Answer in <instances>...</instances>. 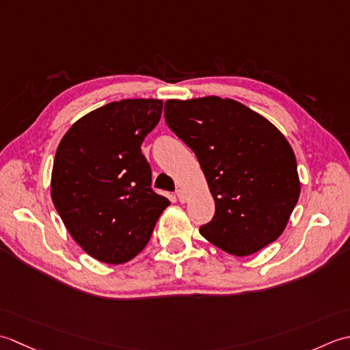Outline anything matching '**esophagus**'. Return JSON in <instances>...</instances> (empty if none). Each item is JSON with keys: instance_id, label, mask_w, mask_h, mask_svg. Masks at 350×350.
<instances>
[{"instance_id": "34e87169", "label": "esophagus", "mask_w": 350, "mask_h": 350, "mask_svg": "<svg viewBox=\"0 0 350 350\" xmlns=\"http://www.w3.org/2000/svg\"><path fill=\"white\" fill-rule=\"evenodd\" d=\"M176 198H178V201L180 202H185V193H184V190H181V189H178L176 191Z\"/></svg>"}]
</instances>
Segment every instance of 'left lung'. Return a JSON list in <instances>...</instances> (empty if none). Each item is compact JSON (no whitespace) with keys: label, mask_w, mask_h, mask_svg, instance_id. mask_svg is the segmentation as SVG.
Instances as JSON below:
<instances>
[{"label":"left lung","mask_w":350,"mask_h":350,"mask_svg":"<svg viewBox=\"0 0 350 350\" xmlns=\"http://www.w3.org/2000/svg\"><path fill=\"white\" fill-rule=\"evenodd\" d=\"M167 126L198 157L215 198L202 237L246 256L275 241L301 193L287 139L266 118L230 98L205 96L165 104Z\"/></svg>","instance_id":"8db88e82"}]
</instances>
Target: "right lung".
<instances>
[{
  "label": "right lung",
  "mask_w": 350,
  "mask_h": 350,
  "mask_svg": "<svg viewBox=\"0 0 350 350\" xmlns=\"http://www.w3.org/2000/svg\"><path fill=\"white\" fill-rule=\"evenodd\" d=\"M161 99H122L88 113L57 148L51 198L90 256L122 265L142 252L169 199L151 189L140 145L159 124Z\"/></svg>",
  "instance_id": "obj_1"
}]
</instances>
